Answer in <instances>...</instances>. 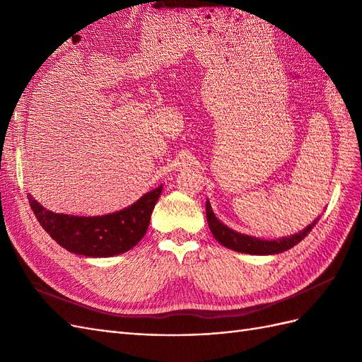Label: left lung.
Instances as JSON below:
<instances>
[{
    "label": "left lung",
    "mask_w": 362,
    "mask_h": 362,
    "mask_svg": "<svg viewBox=\"0 0 362 362\" xmlns=\"http://www.w3.org/2000/svg\"><path fill=\"white\" fill-rule=\"evenodd\" d=\"M206 220H208V226L211 229L212 235L216 237L218 243H221L229 249H233V251L252 254V255H269V254H280L283 251H287V249H291L295 245H298L301 240L310 233L312 228L315 226V223H317V221H313L312 225H309L308 228L301 230V233L296 234V235L286 237V238H278V240H272V242H267V240H260V238L249 237V235H245V234H238V233H235V230L225 226L214 216V212H212V209H211L209 202H206Z\"/></svg>",
    "instance_id": "obj_1"
}]
</instances>
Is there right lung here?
Segmentation results:
<instances>
[{
    "label": "right lung",
    "instance_id": "obj_1",
    "mask_svg": "<svg viewBox=\"0 0 362 362\" xmlns=\"http://www.w3.org/2000/svg\"><path fill=\"white\" fill-rule=\"evenodd\" d=\"M160 192L162 187L146 192L127 209L99 217L54 214L32 197L29 202L45 233L67 251L86 257H113L129 251L144 238Z\"/></svg>",
    "mask_w": 362,
    "mask_h": 362
}]
</instances>
